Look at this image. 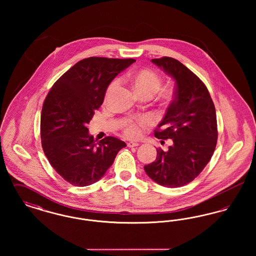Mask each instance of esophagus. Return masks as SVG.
Returning a JSON list of instances; mask_svg holds the SVG:
<instances>
[{
  "instance_id": "1",
  "label": "esophagus",
  "mask_w": 256,
  "mask_h": 256,
  "mask_svg": "<svg viewBox=\"0 0 256 256\" xmlns=\"http://www.w3.org/2000/svg\"><path fill=\"white\" fill-rule=\"evenodd\" d=\"M139 144L138 143H135V142H128V148H134V146H138Z\"/></svg>"
}]
</instances>
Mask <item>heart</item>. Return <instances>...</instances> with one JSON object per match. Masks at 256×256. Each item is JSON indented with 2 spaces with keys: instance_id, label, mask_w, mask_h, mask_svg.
I'll list each match as a JSON object with an SVG mask.
<instances>
[{
  "instance_id": "b5f03b06",
  "label": "heart",
  "mask_w": 256,
  "mask_h": 256,
  "mask_svg": "<svg viewBox=\"0 0 256 256\" xmlns=\"http://www.w3.org/2000/svg\"><path fill=\"white\" fill-rule=\"evenodd\" d=\"M128 80L132 84L135 91L139 95L144 94H152L154 95L156 93L161 86V78L158 74L150 69H140L134 71L128 74ZM117 80H113L110 84L106 92V98H108L115 90L117 86ZM148 124V120L144 117L138 118L137 120L130 122L126 128H124V135L128 138H138L141 134L142 130Z\"/></svg>"
}]
</instances>
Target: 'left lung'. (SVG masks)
I'll return each instance as SVG.
<instances>
[{
    "mask_svg": "<svg viewBox=\"0 0 256 256\" xmlns=\"http://www.w3.org/2000/svg\"><path fill=\"white\" fill-rule=\"evenodd\" d=\"M174 80V98L158 126L154 136L172 139L156 160L144 167L148 178L161 186L186 185L200 174L215 150L218 130L216 110L206 86L182 62L172 58L152 60Z\"/></svg>",
    "mask_w": 256,
    "mask_h": 256,
    "instance_id": "left-lung-1",
    "label": "left lung"
}]
</instances>
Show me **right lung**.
I'll list each match as a JSON object with an SVG mask.
<instances>
[{
    "instance_id": "right-lung-1",
    "label": "right lung",
    "mask_w": 256,
    "mask_h": 256,
    "mask_svg": "<svg viewBox=\"0 0 256 256\" xmlns=\"http://www.w3.org/2000/svg\"><path fill=\"white\" fill-rule=\"evenodd\" d=\"M134 62L84 58L61 76L45 98L40 122L42 148L52 167L70 184L84 187L97 182L126 146L112 136L97 142L86 124L102 104L110 82Z\"/></svg>"
}]
</instances>
